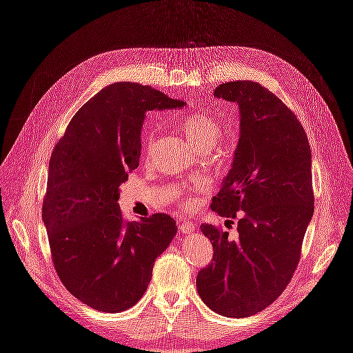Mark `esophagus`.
Wrapping results in <instances>:
<instances>
[{"instance_id": "1", "label": "esophagus", "mask_w": 353, "mask_h": 353, "mask_svg": "<svg viewBox=\"0 0 353 353\" xmlns=\"http://www.w3.org/2000/svg\"><path fill=\"white\" fill-rule=\"evenodd\" d=\"M179 231L184 232V234H190L194 231V223L191 221H183L179 222Z\"/></svg>"}]
</instances>
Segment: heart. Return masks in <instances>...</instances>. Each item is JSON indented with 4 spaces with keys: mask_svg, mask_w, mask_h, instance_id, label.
<instances>
[{
    "mask_svg": "<svg viewBox=\"0 0 353 353\" xmlns=\"http://www.w3.org/2000/svg\"><path fill=\"white\" fill-rule=\"evenodd\" d=\"M179 128H181V131H183V134L185 135L188 143L193 145L196 150L205 152V153L208 150H210V148L215 145L222 137V126H221L219 121L216 119V117H213L208 113L197 112V113L183 117V119L179 121ZM150 143H152V135H145L144 137L145 148ZM179 201L185 209L194 208V205H196L194 191L184 194L183 197H181Z\"/></svg>",
    "mask_w": 353,
    "mask_h": 353,
    "instance_id": "b5f03b06",
    "label": "heart"
}]
</instances>
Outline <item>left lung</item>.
Segmentation results:
<instances>
[{
	"label": "left lung",
	"instance_id": "8db88e82",
	"mask_svg": "<svg viewBox=\"0 0 353 353\" xmlns=\"http://www.w3.org/2000/svg\"><path fill=\"white\" fill-rule=\"evenodd\" d=\"M213 95L240 109L232 168L210 205L221 216L240 215L239 237L203 223L213 259L199 271L196 287L212 311L245 318L284 292L301 261L315 200L311 145L296 114L261 83H221Z\"/></svg>",
	"mask_w": 353,
	"mask_h": 353
}]
</instances>
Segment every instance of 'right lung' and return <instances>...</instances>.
Instances as JSON below:
<instances>
[{
	"instance_id": "add662e5",
	"label": "right lung",
	"mask_w": 353,
	"mask_h": 353,
	"mask_svg": "<svg viewBox=\"0 0 353 353\" xmlns=\"http://www.w3.org/2000/svg\"><path fill=\"white\" fill-rule=\"evenodd\" d=\"M184 104L148 85L112 83L74 113L51 153L42 221L52 263L68 290L100 312L140 301L178 231L165 213L126 221L117 200L140 165L145 112Z\"/></svg>"
}]
</instances>
